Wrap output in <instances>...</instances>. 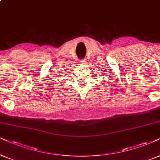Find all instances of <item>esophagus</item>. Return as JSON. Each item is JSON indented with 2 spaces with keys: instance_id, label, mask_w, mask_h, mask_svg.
Listing matches in <instances>:
<instances>
[{
  "instance_id": "1",
  "label": "esophagus",
  "mask_w": 160,
  "mask_h": 160,
  "mask_svg": "<svg viewBox=\"0 0 160 160\" xmlns=\"http://www.w3.org/2000/svg\"><path fill=\"white\" fill-rule=\"evenodd\" d=\"M80 61L81 62H82V63H84V62H86V60H85V59H82V60H80Z\"/></svg>"
}]
</instances>
